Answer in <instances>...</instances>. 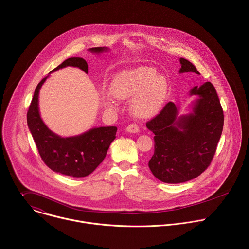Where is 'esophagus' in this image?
<instances>
[{
  "mask_svg": "<svg viewBox=\"0 0 249 249\" xmlns=\"http://www.w3.org/2000/svg\"><path fill=\"white\" fill-rule=\"evenodd\" d=\"M126 131L129 132V133H137V132H139V126L135 123H132V124L127 126Z\"/></svg>",
  "mask_w": 249,
  "mask_h": 249,
  "instance_id": "obj_1",
  "label": "esophagus"
}]
</instances>
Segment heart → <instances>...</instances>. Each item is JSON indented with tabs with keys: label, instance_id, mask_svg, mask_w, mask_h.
Instances as JSON below:
<instances>
[{
	"label": "heart",
	"instance_id": "obj_1",
	"mask_svg": "<svg viewBox=\"0 0 249 249\" xmlns=\"http://www.w3.org/2000/svg\"><path fill=\"white\" fill-rule=\"evenodd\" d=\"M157 75L156 69L148 66L123 71L112 81L111 92L120 99L136 96L132 103L133 112L140 117L153 116L160 109L165 94V82ZM104 102L114 105L110 95H105Z\"/></svg>",
	"mask_w": 249,
	"mask_h": 249
}]
</instances>
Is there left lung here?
Wrapping results in <instances>:
<instances>
[{
  "label": "left lung",
  "mask_w": 249,
  "mask_h": 249,
  "mask_svg": "<svg viewBox=\"0 0 249 249\" xmlns=\"http://www.w3.org/2000/svg\"><path fill=\"white\" fill-rule=\"evenodd\" d=\"M179 73L199 75L196 67L180 58ZM190 95L199 98L193 112L177 117V106L169 101L147 122L154 134L155 153L149 161L153 174L165 183H181L204 172L215 156L224 127V111L215 87L206 82L194 87Z\"/></svg>",
  "instance_id": "1"
}]
</instances>
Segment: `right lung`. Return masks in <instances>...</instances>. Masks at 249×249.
Listing matches in <instances>:
<instances>
[{"mask_svg": "<svg viewBox=\"0 0 249 249\" xmlns=\"http://www.w3.org/2000/svg\"><path fill=\"white\" fill-rule=\"evenodd\" d=\"M105 47L90 48L89 51L101 53ZM67 66L78 67L88 74L85 59L73 57L65 60L52 72ZM47 77L35 89L27 111V125L44 163L53 171L72 177H85L90 174L104 160L107 150L115 139V126L93 128L75 137L62 138L43 123L38 108V94Z\"/></svg>", "mask_w": 249, "mask_h": 249, "instance_id": "1", "label": "right lung"}]
</instances>
